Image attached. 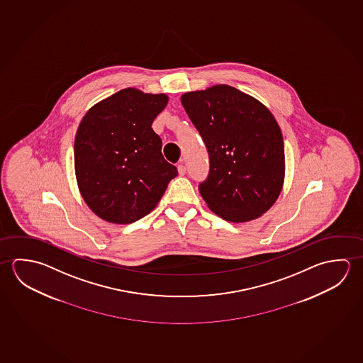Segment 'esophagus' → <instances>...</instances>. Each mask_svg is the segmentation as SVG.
<instances>
[{
	"label": "esophagus",
	"mask_w": 363,
	"mask_h": 363,
	"mask_svg": "<svg viewBox=\"0 0 363 363\" xmlns=\"http://www.w3.org/2000/svg\"><path fill=\"white\" fill-rule=\"evenodd\" d=\"M178 172L179 175H185V166L183 165V164H180V165H178Z\"/></svg>",
	"instance_id": "1"
}]
</instances>
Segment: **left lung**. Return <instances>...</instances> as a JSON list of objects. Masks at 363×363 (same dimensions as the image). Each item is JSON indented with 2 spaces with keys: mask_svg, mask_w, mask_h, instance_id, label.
<instances>
[{
  "mask_svg": "<svg viewBox=\"0 0 363 363\" xmlns=\"http://www.w3.org/2000/svg\"><path fill=\"white\" fill-rule=\"evenodd\" d=\"M180 100L208 151L199 193L209 209L230 222L265 213L284 182L282 132L269 109L228 85L185 92Z\"/></svg>",
  "mask_w": 363,
  "mask_h": 363,
  "instance_id": "1",
  "label": "left lung"
}]
</instances>
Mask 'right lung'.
<instances>
[{
	"instance_id": "right-lung-1",
	"label": "right lung",
	"mask_w": 363,
	"mask_h": 363,
	"mask_svg": "<svg viewBox=\"0 0 363 363\" xmlns=\"http://www.w3.org/2000/svg\"><path fill=\"white\" fill-rule=\"evenodd\" d=\"M167 101L165 94L128 87L82 118L74 138V172L81 196L101 220L125 225L145 217L178 175L151 127Z\"/></svg>"
}]
</instances>
